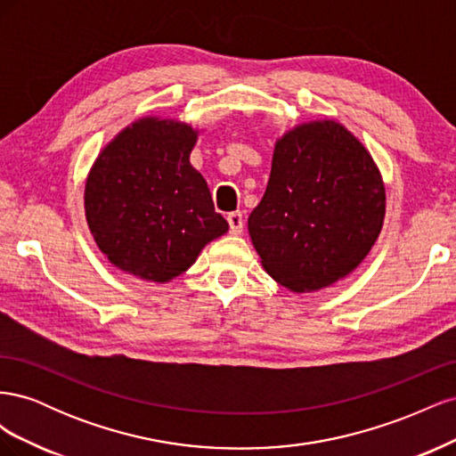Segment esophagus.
I'll list each match as a JSON object with an SVG mask.
<instances>
[{"label":"esophagus","mask_w":456,"mask_h":456,"mask_svg":"<svg viewBox=\"0 0 456 456\" xmlns=\"http://www.w3.org/2000/svg\"><path fill=\"white\" fill-rule=\"evenodd\" d=\"M226 220H228V224H230V232L232 233H241L243 232V215L240 213V211H236V213H230L228 216H226Z\"/></svg>","instance_id":"obj_1"}]
</instances>
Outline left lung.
Instances as JSON below:
<instances>
[{
  "label": "left lung",
  "instance_id": "8db88e82",
  "mask_svg": "<svg viewBox=\"0 0 456 456\" xmlns=\"http://www.w3.org/2000/svg\"><path fill=\"white\" fill-rule=\"evenodd\" d=\"M384 184L369 151L335 121L289 131L273 150L265 196L249 215L262 266L293 291L348 275L375 245Z\"/></svg>",
  "mask_w": 456,
  "mask_h": 456
}]
</instances>
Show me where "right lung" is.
<instances>
[{
    "instance_id": "right-lung-1",
    "label": "right lung",
    "mask_w": 456,
    "mask_h": 456,
    "mask_svg": "<svg viewBox=\"0 0 456 456\" xmlns=\"http://www.w3.org/2000/svg\"><path fill=\"white\" fill-rule=\"evenodd\" d=\"M198 134L178 121L133 123L94 161L86 215L96 245L118 268L169 281L228 230L205 178L191 167Z\"/></svg>"
}]
</instances>
